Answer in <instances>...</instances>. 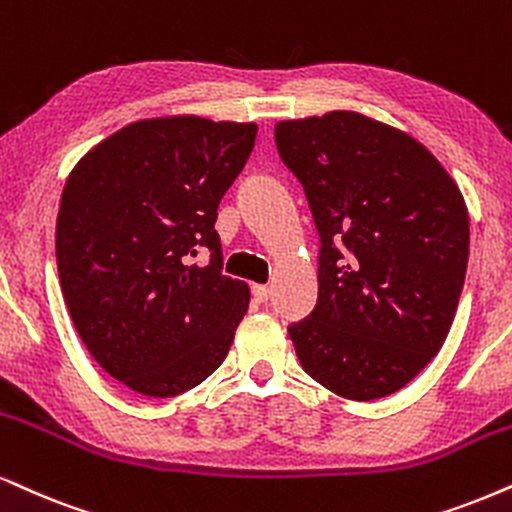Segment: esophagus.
Segmentation results:
<instances>
[{"label":"esophagus","mask_w":512,"mask_h":512,"mask_svg":"<svg viewBox=\"0 0 512 512\" xmlns=\"http://www.w3.org/2000/svg\"><path fill=\"white\" fill-rule=\"evenodd\" d=\"M271 295V290L267 286H252V297H255V302H267Z\"/></svg>","instance_id":"1"}]
</instances>
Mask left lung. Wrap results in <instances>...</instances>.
<instances>
[{
    "label": "left lung",
    "mask_w": 512,
    "mask_h": 512,
    "mask_svg": "<svg viewBox=\"0 0 512 512\" xmlns=\"http://www.w3.org/2000/svg\"><path fill=\"white\" fill-rule=\"evenodd\" d=\"M319 234V297L288 326L316 383L354 401L397 392L454 323L468 269L463 196L428 148L366 115L274 127Z\"/></svg>",
    "instance_id": "8db88e82"
}]
</instances>
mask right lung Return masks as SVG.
<instances>
[{
  "instance_id": "add662e5",
  "label": "right lung",
  "mask_w": 512,
  "mask_h": 512,
  "mask_svg": "<svg viewBox=\"0 0 512 512\" xmlns=\"http://www.w3.org/2000/svg\"><path fill=\"white\" fill-rule=\"evenodd\" d=\"M255 137L252 122L141 120L70 172L56 222L63 300L89 354L129 390L177 397L229 354L250 290L222 274L215 222ZM200 247L205 268L188 264Z\"/></svg>"
}]
</instances>
